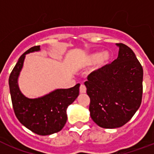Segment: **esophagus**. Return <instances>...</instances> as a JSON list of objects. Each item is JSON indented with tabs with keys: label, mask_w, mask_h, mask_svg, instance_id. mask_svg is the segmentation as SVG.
<instances>
[{
	"label": "esophagus",
	"mask_w": 154,
	"mask_h": 154,
	"mask_svg": "<svg viewBox=\"0 0 154 154\" xmlns=\"http://www.w3.org/2000/svg\"><path fill=\"white\" fill-rule=\"evenodd\" d=\"M80 92H81L82 94L86 93V87H85V85H81V86H80Z\"/></svg>",
	"instance_id": "obj_1"
}]
</instances>
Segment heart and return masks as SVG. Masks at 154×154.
<instances>
[{"label": "heart", "mask_w": 154, "mask_h": 154, "mask_svg": "<svg viewBox=\"0 0 154 154\" xmlns=\"http://www.w3.org/2000/svg\"><path fill=\"white\" fill-rule=\"evenodd\" d=\"M109 59V53L108 52L105 51L101 53L99 52H95L86 56V57L84 60V64L86 65H92L98 63L100 65H104L108 62Z\"/></svg>", "instance_id": "b5f03b06"}]
</instances>
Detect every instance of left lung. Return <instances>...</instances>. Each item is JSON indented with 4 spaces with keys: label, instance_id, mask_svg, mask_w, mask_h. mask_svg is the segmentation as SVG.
Here are the masks:
<instances>
[{
    "label": "left lung",
    "instance_id": "8db88e82",
    "mask_svg": "<svg viewBox=\"0 0 154 154\" xmlns=\"http://www.w3.org/2000/svg\"><path fill=\"white\" fill-rule=\"evenodd\" d=\"M118 57L92 72L85 82L90 116L98 126L119 128L138 109L142 99L143 69L129 47L119 43Z\"/></svg>",
    "mask_w": 154,
    "mask_h": 154
}]
</instances>
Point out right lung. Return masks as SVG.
Returning <instances> with one entry per match:
<instances>
[{
	"label": "right lung",
	"instance_id": "add662e5",
	"mask_svg": "<svg viewBox=\"0 0 154 154\" xmlns=\"http://www.w3.org/2000/svg\"><path fill=\"white\" fill-rule=\"evenodd\" d=\"M33 46L18 59L8 79L11 99L18 121L38 135H50L60 131L67 122L66 110L79 95L80 84L69 89H57L37 98H28L20 92L18 77L22 69L25 55L40 51Z\"/></svg>",
	"mask_w": 154,
	"mask_h": 154
}]
</instances>
